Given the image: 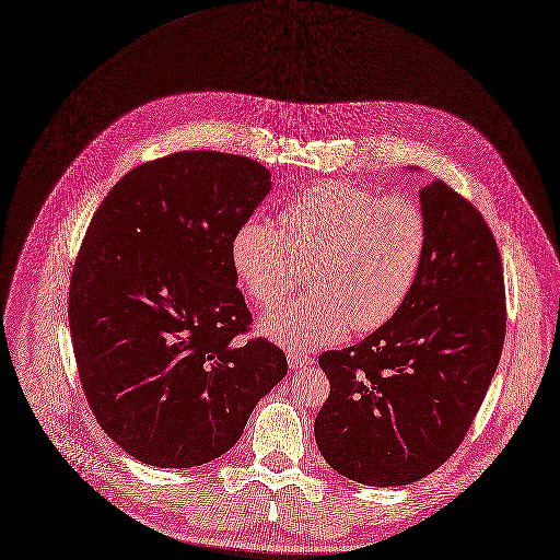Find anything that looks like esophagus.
I'll return each mask as SVG.
<instances>
[{"label": "esophagus", "instance_id": "obj_1", "mask_svg": "<svg viewBox=\"0 0 560 560\" xmlns=\"http://www.w3.org/2000/svg\"><path fill=\"white\" fill-rule=\"evenodd\" d=\"M287 361H289V368H291V370H302V368L315 365V359H313V357H302V354H298V352H289V354H287Z\"/></svg>", "mask_w": 560, "mask_h": 560}]
</instances>
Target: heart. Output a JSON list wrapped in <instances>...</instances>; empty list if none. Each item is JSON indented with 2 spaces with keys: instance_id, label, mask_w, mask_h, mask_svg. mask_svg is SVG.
Instances as JSON below:
<instances>
[{
  "instance_id": "obj_1",
  "label": "heart",
  "mask_w": 560,
  "mask_h": 560,
  "mask_svg": "<svg viewBox=\"0 0 560 560\" xmlns=\"http://www.w3.org/2000/svg\"><path fill=\"white\" fill-rule=\"evenodd\" d=\"M280 223L245 221L232 238V265L260 306L282 302L308 267L313 291L260 319V332L289 350L332 346L350 328L377 330L401 308L423 267L425 217L401 195L326 180L287 201Z\"/></svg>"
}]
</instances>
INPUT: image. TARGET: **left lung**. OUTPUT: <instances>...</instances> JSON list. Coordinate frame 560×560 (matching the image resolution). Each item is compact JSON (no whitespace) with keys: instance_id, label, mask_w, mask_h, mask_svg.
<instances>
[{"instance_id":"left-lung-1","label":"left lung","mask_w":560,"mask_h":560,"mask_svg":"<svg viewBox=\"0 0 560 560\" xmlns=\"http://www.w3.org/2000/svg\"><path fill=\"white\" fill-rule=\"evenodd\" d=\"M419 203L428 247L410 295L368 339L319 359L330 395L317 447L370 487L410 485L454 454L504 346V271L487 221L441 180L421 187Z\"/></svg>"}]
</instances>
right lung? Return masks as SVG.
<instances>
[{"label":"right lung","instance_id":"obj_1","mask_svg":"<svg viewBox=\"0 0 560 560\" xmlns=\"http://www.w3.org/2000/svg\"><path fill=\"white\" fill-rule=\"evenodd\" d=\"M271 190L260 163L178 152L126 174L91 219L69 289L73 354L102 430L145 465L225 454L287 375L249 311L232 238Z\"/></svg>","mask_w":560,"mask_h":560}]
</instances>
